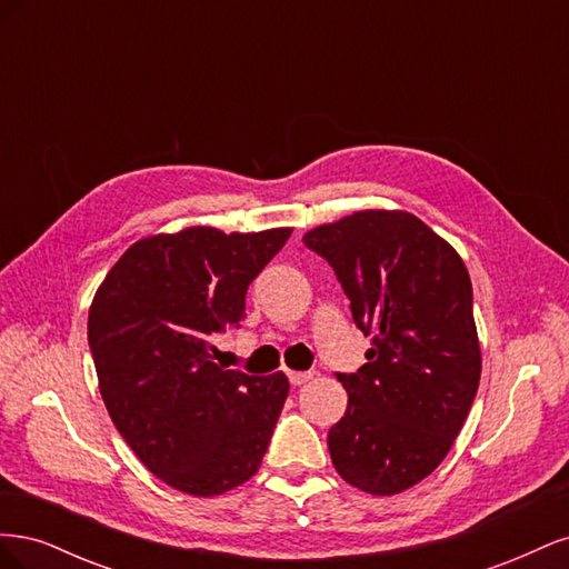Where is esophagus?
<instances>
[{
	"instance_id": "obj_1",
	"label": "esophagus",
	"mask_w": 569,
	"mask_h": 569,
	"mask_svg": "<svg viewBox=\"0 0 569 569\" xmlns=\"http://www.w3.org/2000/svg\"><path fill=\"white\" fill-rule=\"evenodd\" d=\"M287 375H289V382L295 385V387H301V385H306L308 380H313V372H297V370H289Z\"/></svg>"
}]
</instances>
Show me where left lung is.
Here are the masks:
<instances>
[{"instance_id": "1", "label": "left lung", "mask_w": 569, "mask_h": 569, "mask_svg": "<svg viewBox=\"0 0 569 569\" xmlns=\"http://www.w3.org/2000/svg\"><path fill=\"white\" fill-rule=\"evenodd\" d=\"M332 266L368 363L337 372L349 408L327 435L335 470L360 491L418 485L451 451L479 387L472 282L456 249L406 211H358L303 234Z\"/></svg>"}]
</instances>
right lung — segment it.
I'll return each instance as SVG.
<instances>
[{"instance_id":"obj_1","label":"right lung","mask_w":569,"mask_h":569,"mask_svg":"<svg viewBox=\"0 0 569 569\" xmlns=\"http://www.w3.org/2000/svg\"><path fill=\"white\" fill-rule=\"evenodd\" d=\"M289 234H153L97 289L88 341L101 399L147 470L182 493L244 485L268 451L287 377L226 370L211 360V339L244 320L249 284Z\"/></svg>"}]
</instances>
